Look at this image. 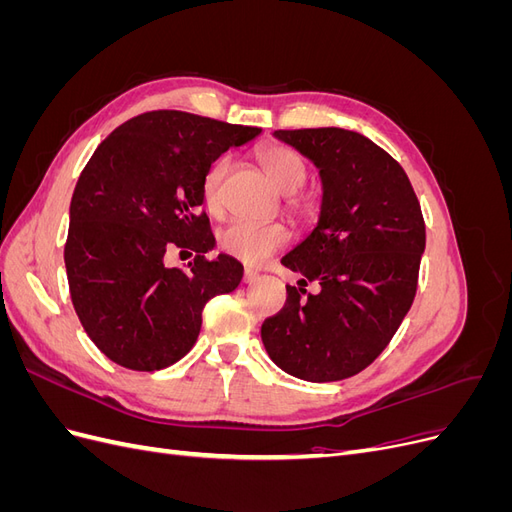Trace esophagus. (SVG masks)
Returning <instances> with one entry per match:
<instances>
[{"instance_id": "obj_1", "label": "esophagus", "mask_w": 512, "mask_h": 512, "mask_svg": "<svg viewBox=\"0 0 512 512\" xmlns=\"http://www.w3.org/2000/svg\"><path fill=\"white\" fill-rule=\"evenodd\" d=\"M258 280V273L256 271H252V269H245V273H243V282L245 284H254Z\"/></svg>"}]
</instances>
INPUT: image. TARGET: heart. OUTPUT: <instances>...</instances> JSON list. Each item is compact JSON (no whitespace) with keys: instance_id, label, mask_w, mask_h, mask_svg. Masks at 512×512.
<instances>
[{"instance_id":"obj_1","label":"heart","mask_w":512,"mask_h":512,"mask_svg":"<svg viewBox=\"0 0 512 512\" xmlns=\"http://www.w3.org/2000/svg\"><path fill=\"white\" fill-rule=\"evenodd\" d=\"M258 164L265 170L277 192L284 196L297 194L305 181V166L301 158L288 147L269 145L258 151ZM230 170V160L220 158L211 164L203 179V200L211 213L222 209V183ZM288 230L282 224H258L237 220L220 232L222 252L243 262L247 267H260L288 243Z\"/></svg>"}]
</instances>
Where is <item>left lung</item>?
<instances>
[{
	"label": "left lung",
	"instance_id": "left-lung-1",
	"mask_svg": "<svg viewBox=\"0 0 512 512\" xmlns=\"http://www.w3.org/2000/svg\"><path fill=\"white\" fill-rule=\"evenodd\" d=\"M273 136L318 168L322 203L314 230L282 258L301 280L262 324V344L294 378L346 380L376 361L410 312L425 252L421 205L404 168L359 132ZM307 281L319 292L307 293Z\"/></svg>",
	"mask_w": 512,
	"mask_h": 512
}]
</instances>
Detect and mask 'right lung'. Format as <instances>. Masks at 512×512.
<instances>
[{
	"label": "right lung",
	"instance_id": "right-lung-1",
	"mask_svg": "<svg viewBox=\"0 0 512 512\" xmlns=\"http://www.w3.org/2000/svg\"><path fill=\"white\" fill-rule=\"evenodd\" d=\"M260 128L181 111L138 115L106 136L70 203L66 271L76 314L111 361L136 371L177 363L196 344L205 305L232 292L243 265L215 247L203 179L230 147ZM201 256L166 268L170 246Z\"/></svg>",
	"mask_w": 512,
	"mask_h": 512
}]
</instances>
